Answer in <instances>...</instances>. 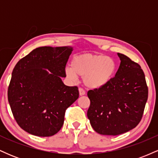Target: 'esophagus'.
Returning <instances> with one entry per match:
<instances>
[{
	"instance_id": "34e87169",
	"label": "esophagus",
	"mask_w": 158,
	"mask_h": 158,
	"mask_svg": "<svg viewBox=\"0 0 158 158\" xmlns=\"http://www.w3.org/2000/svg\"><path fill=\"white\" fill-rule=\"evenodd\" d=\"M79 95L80 96H83L85 94V90L81 88H79Z\"/></svg>"
}]
</instances>
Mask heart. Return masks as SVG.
Here are the masks:
<instances>
[{
  "instance_id": "b5f03b06",
  "label": "heart",
  "mask_w": 158,
  "mask_h": 158,
  "mask_svg": "<svg viewBox=\"0 0 158 158\" xmlns=\"http://www.w3.org/2000/svg\"><path fill=\"white\" fill-rule=\"evenodd\" d=\"M117 64L113 58L99 54H82L76 56L71 67H66L65 74L72 81L84 77V83L93 89L104 87L113 78Z\"/></svg>"
}]
</instances>
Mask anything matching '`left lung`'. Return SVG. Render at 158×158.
<instances>
[{"mask_svg":"<svg viewBox=\"0 0 158 158\" xmlns=\"http://www.w3.org/2000/svg\"><path fill=\"white\" fill-rule=\"evenodd\" d=\"M120 64L115 77L104 87L90 90L88 119L94 131L119 135L135 128L142 119L148 87L141 67L128 56L117 53Z\"/></svg>","mask_w":158,"mask_h":158,"instance_id":"1","label":"left lung"}]
</instances>
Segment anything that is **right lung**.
<instances>
[{"label":"right lung","mask_w":158,"mask_h":158,"mask_svg":"<svg viewBox=\"0 0 158 158\" xmlns=\"http://www.w3.org/2000/svg\"><path fill=\"white\" fill-rule=\"evenodd\" d=\"M73 48L41 47L16 64L8 88V100L19 126L38 137L56 135L65 110L79 98L77 86L65 85V66Z\"/></svg>","instance_id":"add662e5"}]
</instances>
